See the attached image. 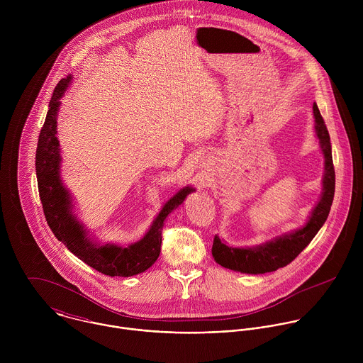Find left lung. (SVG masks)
<instances>
[{
  "label": "left lung",
  "instance_id": "obj_1",
  "mask_svg": "<svg viewBox=\"0 0 363 363\" xmlns=\"http://www.w3.org/2000/svg\"><path fill=\"white\" fill-rule=\"evenodd\" d=\"M313 113L315 118V134L320 140V145L325 157V173L323 179V196L318 204L313 209L308 223L294 233L250 249L229 247L222 243L218 236H215L212 245V256L222 267L246 274H264L277 271L278 268H282L296 259L325 222L334 200L335 170L333 164L330 135L315 104H313Z\"/></svg>",
  "mask_w": 363,
  "mask_h": 363
}]
</instances>
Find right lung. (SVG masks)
I'll return each instance as SVG.
<instances>
[{"label":"right lung","mask_w":363,"mask_h":363,"mask_svg":"<svg viewBox=\"0 0 363 363\" xmlns=\"http://www.w3.org/2000/svg\"><path fill=\"white\" fill-rule=\"evenodd\" d=\"M71 78L61 79L54 88L45 124L39 134L36 148V176L39 196L46 220L54 236L79 259L110 277H131L144 272L155 262L162 245V229L166 216L179 207L191 187L180 190L172 197L156 216L148 233L128 247L114 245L96 246L86 236L82 225L71 215L69 194L60 180V150L57 131V110L60 98L64 95Z\"/></svg>","instance_id":"add662e5"}]
</instances>
